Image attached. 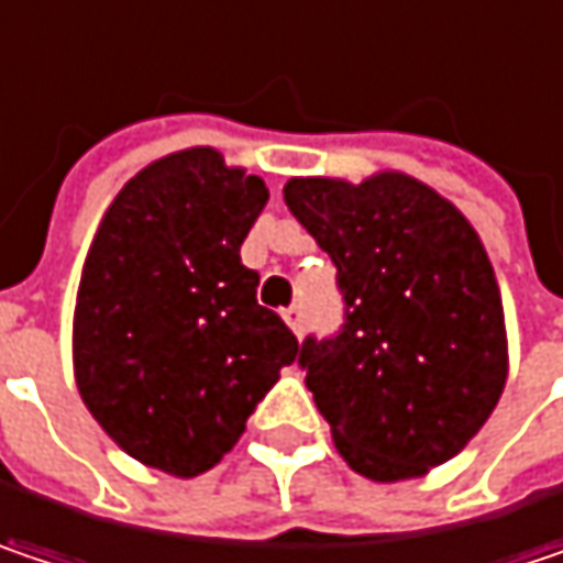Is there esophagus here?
Here are the masks:
<instances>
[{"mask_svg": "<svg viewBox=\"0 0 563 563\" xmlns=\"http://www.w3.org/2000/svg\"><path fill=\"white\" fill-rule=\"evenodd\" d=\"M282 317H285V323L291 327V333L295 336H301V330H303V310L298 307V303H291L288 310H282Z\"/></svg>", "mask_w": 563, "mask_h": 563, "instance_id": "1", "label": "esophagus"}]
</instances>
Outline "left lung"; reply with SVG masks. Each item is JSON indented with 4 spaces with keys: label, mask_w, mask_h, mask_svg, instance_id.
Segmentation results:
<instances>
[{
    "label": "left lung",
    "mask_w": 563,
    "mask_h": 563,
    "mask_svg": "<svg viewBox=\"0 0 563 563\" xmlns=\"http://www.w3.org/2000/svg\"><path fill=\"white\" fill-rule=\"evenodd\" d=\"M285 201L336 262L345 298L340 336L298 355L345 464L397 484L455 459L509 375L500 285L477 230L397 169L295 176Z\"/></svg>",
    "instance_id": "8db88e82"
}]
</instances>
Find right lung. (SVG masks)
Here are the masks:
<instances>
[{
  "instance_id": "obj_1",
  "label": "right lung",
  "mask_w": 563,
  "mask_h": 563,
  "mask_svg": "<svg viewBox=\"0 0 563 563\" xmlns=\"http://www.w3.org/2000/svg\"><path fill=\"white\" fill-rule=\"evenodd\" d=\"M265 201L260 176L188 146L143 166L101 214L76 291L73 375L108 439L146 467H214L301 352L240 262Z\"/></svg>"
}]
</instances>
